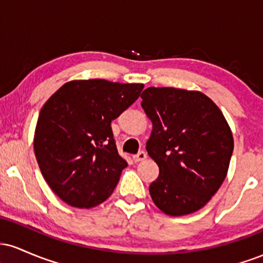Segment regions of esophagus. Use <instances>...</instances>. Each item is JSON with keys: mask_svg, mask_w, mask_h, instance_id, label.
Here are the masks:
<instances>
[{"mask_svg": "<svg viewBox=\"0 0 263 263\" xmlns=\"http://www.w3.org/2000/svg\"><path fill=\"white\" fill-rule=\"evenodd\" d=\"M146 158H147V155H146V152H143V151H141V152H138L137 155L134 156L135 162H142V161H144Z\"/></svg>", "mask_w": 263, "mask_h": 263, "instance_id": "obj_1", "label": "esophagus"}]
</instances>
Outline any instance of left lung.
<instances>
[{"label":"left lung","mask_w":263,"mask_h":263,"mask_svg":"<svg viewBox=\"0 0 263 263\" xmlns=\"http://www.w3.org/2000/svg\"><path fill=\"white\" fill-rule=\"evenodd\" d=\"M141 98L153 125L146 149L159 167L153 203L172 216L201 209L224 182L234 151L224 115L199 91L147 87Z\"/></svg>","instance_id":"left-lung-1"}]
</instances>
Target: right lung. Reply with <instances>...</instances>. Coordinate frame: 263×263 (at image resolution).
<instances>
[{"label": "right lung", "mask_w": 263, "mask_h": 263, "mask_svg": "<svg viewBox=\"0 0 263 263\" xmlns=\"http://www.w3.org/2000/svg\"><path fill=\"white\" fill-rule=\"evenodd\" d=\"M142 89L143 84L74 80L42 107L35 158L45 182L66 204L92 208L112 194L127 163L117 152L111 122Z\"/></svg>", "instance_id": "right-lung-1"}]
</instances>
